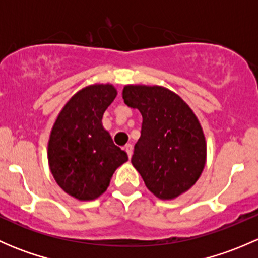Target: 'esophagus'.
<instances>
[{"label":"esophagus","instance_id":"1","mask_svg":"<svg viewBox=\"0 0 258 258\" xmlns=\"http://www.w3.org/2000/svg\"><path fill=\"white\" fill-rule=\"evenodd\" d=\"M124 151L127 152V155H128V158L132 157V153H134V147H132L131 144L126 145L124 146Z\"/></svg>","mask_w":258,"mask_h":258}]
</instances>
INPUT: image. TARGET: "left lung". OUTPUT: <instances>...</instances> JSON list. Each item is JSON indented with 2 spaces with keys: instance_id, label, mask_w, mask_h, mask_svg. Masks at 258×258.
Returning a JSON list of instances; mask_svg holds the SVG:
<instances>
[{
  "instance_id": "obj_1",
  "label": "left lung",
  "mask_w": 258,
  "mask_h": 258,
  "mask_svg": "<svg viewBox=\"0 0 258 258\" xmlns=\"http://www.w3.org/2000/svg\"><path fill=\"white\" fill-rule=\"evenodd\" d=\"M124 103L142 114L141 137L131 162L146 187L161 200H173L197 182L206 165L204 130L181 97L162 86L127 85Z\"/></svg>"
}]
</instances>
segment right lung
Wrapping results in <instances>:
<instances>
[{
	"label": "right lung",
	"instance_id": "1",
	"mask_svg": "<svg viewBox=\"0 0 258 258\" xmlns=\"http://www.w3.org/2000/svg\"><path fill=\"white\" fill-rule=\"evenodd\" d=\"M117 96L110 83L75 93L57 116L48 140V165L57 184L80 201L100 197L128 157L113 144L102 117Z\"/></svg>",
	"mask_w": 258,
	"mask_h": 258
}]
</instances>
